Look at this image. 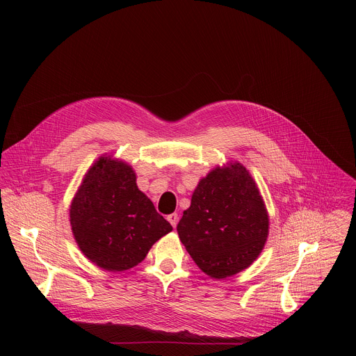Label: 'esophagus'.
Segmentation results:
<instances>
[{
  "instance_id": "1",
  "label": "esophagus",
  "mask_w": 356,
  "mask_h": 356,
  "mask_svg": "<svg viewBox=\"0 0 356 356\" xmlns=\"http://www.w3.org/2000/svg\"><path fill=\"white\" fill-rule=\"evenodd\" d=\"M168 221L172 224V227L175 228L176 225H177V222H179V216L175 213V214H170V216H168Z\"/></svg>"
}]
</instances>
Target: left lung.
<instances>
[{"instance_id":"obj_1","label":"left lung","mask_w":356,"mask_h":356,"mask_svg":"<svg viewBox=\"0 0 356 356\" xmlns=\"http://www.w3.org/2000/svg\"><path fill=\"white\" fill-rule=\"evenodd\" d=\"M268 231L264 200L239 163L217 168L202 179L177 224L193 261L216 279L246 269L262 252Z\"/></svg>"}]
</instances>
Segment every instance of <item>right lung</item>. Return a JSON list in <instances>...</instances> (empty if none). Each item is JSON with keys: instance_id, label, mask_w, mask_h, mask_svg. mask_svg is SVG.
<instances>
[{"instance_id": "add662e5", "label": "right lung", "mask_w": 356, "mask_h": 356, "mask_svg": "<svg viewBox=\"0 0 356 356\" xmlns=\"http://www.w3.org/2000/svg\"><path fill=\"white\" fill-rule=\"evenodd\" d=\"M72 231L97 266L121 272L142 262L150 246L172 231L136 186L131 166L99 158L86 175L70 207Z\"/></svg>"}]
</instances>
